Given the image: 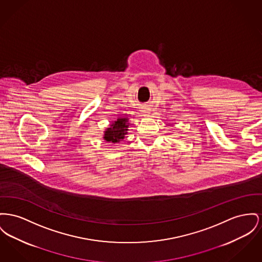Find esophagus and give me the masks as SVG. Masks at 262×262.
I'll use <instances>...</instances> for the list:
<instances>
[{"label": "esophagus", "instance_id": "34e87169", "mask_svg": "<svg viewBox=\"0 0 262 262\" xmlns=\"http://www.w3.org/2000/svg\"><path fill=\"white\" fill-rule=\"evenodd\" d=\"M142 113H143L144 115H147V114H148V113H150V112H149V110H148V108H145L142 110Z\"/></svg>", "mask_w": 262, "mask_h": 262}]
</instances>
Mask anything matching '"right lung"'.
Returning <instances> with one entry per match:
<instances>
[{"instance_id": "add662e5", "label": "right lung", "mask_w": 262, "mask_h": 262, "mask_svg": "<svg viewBox=\"0 0 262 262\" xmlns=\"http://www.w3.org/2000/svg\"><path fill=\"white\" fill-rule=\"evenodd\" d=\"M129 126L128 123V119L125 118H119L115 122H113L112 124H110V127H108L105 130L104 134V139L108 142H120L121 140L124 139V136L127 134V127Z\"/></svg>"}]
</instances>
